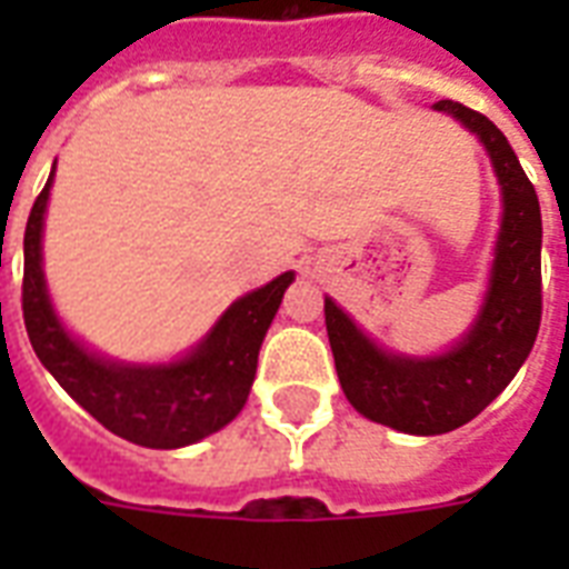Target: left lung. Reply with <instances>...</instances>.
I'll return each mask as SVG.
<instances>
[{
  "label": "left lung",
  "instance_id": "8db88e82",
  "mask_svg": "<svg viewBox=\"0 0 569 569\" xmlns=\"http://www.w3.org/2000/svg\"><path fill=\"white\" fill-rule=\"evenodd\" d=\"M433 109L460 120L481 138L502 186V230L493 271L476 325L446 355L416 357L383 351L325 298V325L342 392L372 422L433 437L476 419L526 363L543 312L540 286V203L520 159L493 120L440 100Z\"/></svg>",
  "mask_w": 569,
  "mask_h": 569
}]
</instances>
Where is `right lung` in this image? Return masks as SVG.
<instances>
[{
	"mask_svg": "<svg viewBox=\"0 0 569 569\" xmlns=\"http://www.w3.org/2000/svg\"><path fill=\"white\" fill-rule=\"evenodd\" d=\"M52 177L56 168L31 206L22 239V319L38 360L97 422L136 446L180 449L221 431L248 401L259 346L295 274L286 271L239 298L209 330V337L177 363L129 366L91 355L58 321L40 266V236Z\"/></svg>",
	"mask_w": 569,
	"mask_h": 569,
	"instance_id": "obj_1",
	"label": "right lung"
}]
</instances>
